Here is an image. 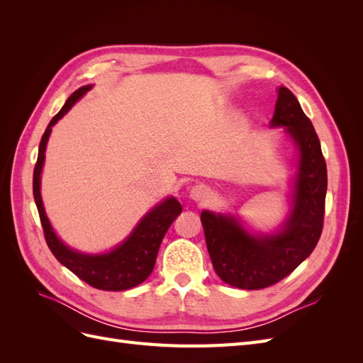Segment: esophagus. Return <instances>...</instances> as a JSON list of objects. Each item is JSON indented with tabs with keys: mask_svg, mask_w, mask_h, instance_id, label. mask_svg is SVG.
<instances>
[{
	"mask_svg": "<svg viewBox=\"0 0 363 363\" xmlns=\"http://www.w3.org/2000/svg\"><path fill=\"white\" fill-rule=\"evenodd\" d=\"M208 188L206 184H195L191 188V192H189V196L194 200V201H203L206 199H208Z\"/></svg>",
	"mask_w": 363,
	"mask_h": 363,
	"instance_id": "obj_1",
	"label": "esophagus"
}]
</instances>
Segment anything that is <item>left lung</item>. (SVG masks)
<instances>
[{
    "instance_id": "left-lung-1",
    "label": "left lung",
    "mask_w": 363,
    "mask_h": 363,
    "mask_svg": "<svg viewBox=\"0 0 363 363\" xmlns=\"http://www.w3.org/2000/svg\"><path fill=\"white\" fill-rule=\"evenodd\" d=\"M271 127H283L298 151L288 218L272 233H252L232 213L201 212L218 277L239 289L276 284L311 256L323 232L327 167L316 131L288 87L277 89Z\"/></svg>"
}]
</instances>
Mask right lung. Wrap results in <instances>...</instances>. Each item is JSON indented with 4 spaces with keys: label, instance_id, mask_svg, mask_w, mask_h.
<instances>
[{
    "label": "right lung",
    "instance_id": "right-lung-1",
    "mask_svg": "<svg viewBox=\"0 0 363 363\" xmlns=\"http://www.w3.org/2000/svg\"><path fill=\"white\" fill-rule=\"evenodd\" d=\"M91 89L92 84L79 87L68 98L60 112L50 121L39 144L38 162L33 172V195H35L43 235L54 257L92 288L101 291H125L148 279L155 268L162 239L174 219L182 213V204L174 196L164 199L140 218V221L123 242L101 255H87V252L77 251L68 247L56 235L45 213L40 195V174L43 162H45V150L54 124H57V121L67 115L69 108Z\"/></svg>",
    "mask_w": 363,
    "mask_h": 363
}]
</instances>
